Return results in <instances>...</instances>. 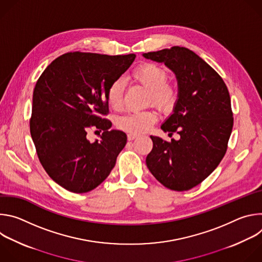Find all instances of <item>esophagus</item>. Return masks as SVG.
I'll return each instance as SVG.
<instances>
[{
	"instance_id": "1",
	"label": "esophagus",
	"mask_w": 262,
	"mask_h": 262,
	"mask_svg": "<svg viewBox=\"0 0 262 262\" xmlns=\"http://www.w3.org/2000/svg\"><path fill=\"white\" fill-rule=\"evenodd\" d=\"M139 136L137 135V134H128L127 135V139H128V141H133V140H135V139H137Z\"/></svg>"
}]
</instances>
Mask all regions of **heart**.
<instances>
[{
	"label": "heart",
	"instance_id": "1",
	"mask_svg": "<svg viewBox=\"0 0 262 262\" xmlns=\"http://www.w3.org/2000/svg\"><path fill=\"white\" fill-rule=\"evenodd\" d=\"M132 76L136 82L149 90V101L165 112L173 108L177 93L173 85L166 83L168 73L163 67L155 63H143L135 68ZM124 86L122 79H117L110 84L105 96L111 107L117 110L121 106ZM157 119L158 116L155 111L144 110L118 117L116 124L123 130L140 134L147 130Z\"/></svg>",
	"mask_w": 262,
	"mask_h": 262
}]
</instances>
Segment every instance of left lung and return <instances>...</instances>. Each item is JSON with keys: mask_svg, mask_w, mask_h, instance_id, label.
I'll use <instances>...</instances> for the list:
<instances>
[{"mask_svg": "<svg viewBox=\"0 0 262 262\" xmlns=\"http://www.w3.org/2000/svg\"><path fill=\"white\" fill-rule=\"evenodd\" d=\"M143 56L164 63L175 73L178 98L161 128L180 136L171 142L150 136L154 147L146 165L166 188L191 190L212 173L226 154L233 126L227 86L212 67L186 48Z\"/></svg>", "mask_w": 262, "mask_h": 262, "instance_id": "1", "label": "left lung"}]
</instances>
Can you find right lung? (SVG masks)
Here are the masks:
<instances>
[{"label": "right lung", "mask_w": 262, "mask_h": 262, "mask_svg": "<svg viewBox=\"0 0 262 262\" xmlns=\"http://www.w3.org/2000/svg\"><path fill=\"white\" fill-rule=\"evenodd\" d=\"M135 54L107 56L73 52L55 59L33 92L30 132L49 176L65 190H94L111 173L126 144V135L112 129L106 90L132 65ZM104 133L91 143L86 132Z\"/></svg>", "instance_id": "obj_1"}]
</instances>
